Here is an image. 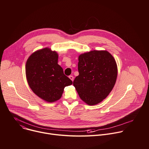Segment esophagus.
Wrapping results in <instances>:
<instances>
[{"mask_svg":"<svg viewBox=\"0 0 149 149\" xmlns=\"http://www.w3.org/2000/svg\"><path fill=\"white\" fill-rule=\"evenodd\" d=\"M69 78H70L72 81H74V77H73L72 75H70V76H69Z\"/></svg>","mask_w":149,"mask_h":149,"instance_id":"34e87169","label":"esophagus"}]
</instances>
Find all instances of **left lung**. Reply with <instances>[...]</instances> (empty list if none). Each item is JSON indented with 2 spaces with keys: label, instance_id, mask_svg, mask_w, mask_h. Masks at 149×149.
Instances as JSON below:
<instances>
[{
  "label": "left lung",
  "instance_id": "1",
  "mask_svg": "<svg viewBox=\"0 0 149 149\" xmlns=\"http://www.w3.org/2000/svg\"><path fill=\"white\" fill-rule=\"evenodd\" d=\"M78 70L79 75L73 85L81 99L90 105L105 99L116 84V62L106 51H92L80 55Z\"/></svg>",
  "mask_w": 149,
  "mask_h": 149
}]
</instances>
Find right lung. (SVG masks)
I'll list each match as a JSON object with an SVG mask.
<instances>
[{"label":"right lung","instance_id":"right-lung-1","mask_svg":"<svg viewBox=\"0 0 149 149\" xmlns=\"http://www.w3.org/2000/svg\"><path fill=\"white\" fill-rule=\"evenodd\" d=\"M58 58L56 52L44 48L32 54L26 63V75L30 88L47 102L59 100L64 88L72 84L58 64Z\"/></svg>","mask_w":149,"mask_h":149}]
</instances>
